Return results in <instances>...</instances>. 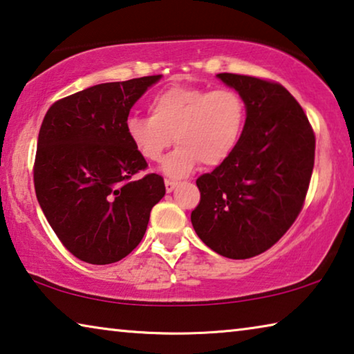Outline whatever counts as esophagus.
Segmentation results:
<instances>
[{"label":"esophagus","instance_id":"1","mask_svg":"<svg viewBox=\"0 0 354 354\" xmlns=\"http://www.w3.org/2000/svg\"><path fill=\"white\" fill-rule=\"evenodd\" d=\"M176 184H178L176 181H171V179H165V190H167V192L170 194L171 190L176 187Z\"/></svg>","mask_w":354,"mask_h":354}]
</instances>
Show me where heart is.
I'll return each instance as SVG.
<instances>
[{
	"label": "heart",
	"instance_id": "heart-1",
	"mask_svg": "<svg viewBox=\"0 0 354 354\" xmlns=\"http://www.w3.org/2000/svg\"><path fill=\"white\" fill-rule=\"evenodd\" d=\"M149 116L131 115L126 136L147 162L165 160L168 176L183 178L200 165L218 167L230 159L248 124V102L232 88L171 85L157 91L148 104Z\"/></svg>",
	"mask_w": 354,
	"mask_h": 354
}]
</instances>
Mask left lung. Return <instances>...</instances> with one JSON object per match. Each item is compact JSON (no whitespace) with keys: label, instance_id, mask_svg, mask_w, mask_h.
Listing matches in <instances>:
<instances>
[{"label":"left lung","instance_id":"1","mask_svg":"<svg viewBox=\"0 0 354 354\" xmlns=\"http://www.w3.org/2000/svg\"><path fill=\"white\" fill-rule=\"evenodd\" d=\"M248 102V124L225 164L197 179L194 230L218 255L245 260L271 249L304 206L315 162V133L280 83L218 74Z\"/></svg>","mask_w":354,"mask_h":354}]
</instances>
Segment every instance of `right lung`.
I'll use <instances>...</instances> for the list:
<instances>
[{
  "label": "right lung",
  "instance_id": "obj_1",
  "mask_svg": "<svg viewBox=\"0 0 354 354\" xmlns=\"http://www.w3.org/2000/svg\"><path fill=\"white\" fill-rule=\"evenodd\" d=\"M160 75L100 83L63 97L44 116L32 176L39 205L78 260L110 265L137 248L165 195L126 136L132 105Z\"/></svg>",
  "mask_w": 354,
  "mask_h": 354
}]
</instances>
